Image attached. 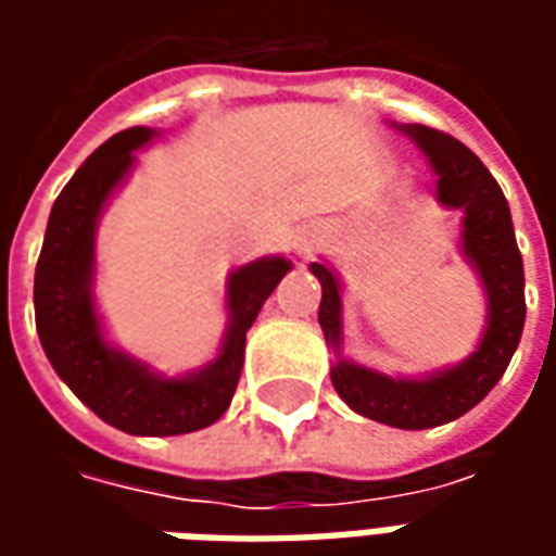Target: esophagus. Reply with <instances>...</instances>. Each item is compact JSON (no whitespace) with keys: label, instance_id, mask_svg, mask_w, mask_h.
I'll list each match as a JSON object with an SVG mask.
<instances>
[{"label":"esophagus","instance_id":"1","mask_svg":"<svg viewBox=\"0 0 556 556\" xmlns=\"http://www.w3.org/2000/svg\"><path fill=\"white\" fill-rule=\"evenodd\" d=\"M318 243H321V231L315 229V226H301L291 235V247H294L298 255H309Z\"/></svg>","mask_w":556,"mask_h":556}]
</instances>
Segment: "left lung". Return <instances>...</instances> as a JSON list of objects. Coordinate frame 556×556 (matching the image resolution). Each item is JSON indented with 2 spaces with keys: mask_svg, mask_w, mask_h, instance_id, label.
I'll list each match as a JSON object with an SVG mask.
<instances>
[{
  "mask_svg": "<svg viewBox=\"0 0 556 556\" xmlns=\"http://www.w3.org/2000/svg\"><path fill=\"white\" fill-rule=\"evenodd\" d=\"M405 130L429 157L434 169L438 202L458 207L462 219V250L477 267L489 298V327L479 349L446 372L429 378H390L366 366L339 357L330 369V381L349 408L363 417L396 426V429H434L453 422L479 405L489 390L503 378L525 330V265L515 243L513 214L501 184L491 178L482 160L450 134L426 125H405ZM313 274L321 282L318 325L325 339L342 345V298L333 270L313 262Z\"/></svg>",
  "mask_w": 556,
  "mask_h": 556,
  "instance_id": "obj_1",
  "label": "left lung"
}]
</instances>
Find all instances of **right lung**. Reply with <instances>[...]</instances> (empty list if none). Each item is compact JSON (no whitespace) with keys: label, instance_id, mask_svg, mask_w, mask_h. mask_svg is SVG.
Returning a JSON list of instances; mask_svg holds the SVG:
<instances>
[{"label":"right lung","instance_id":"1","mask_svg":"<svg viewBox=\"0 0 556 556\" xmlns=\"http://www.w3.org/2000/svg\"><path fill=\"white\" fill-rule=\"evenodd\" d=\"M154 137L127 127L91 154L50 211L35 267V325L55 375L103 422L127 434H187L217 422L241 381L247 330L291 270L286 258H258L229 277V330L214 363L184 378H160L106 345L91 301L94 226L103 202L134 166V151Z\"/></svg>","mask_w":556,"mask_h":556}]
</instances>
